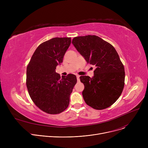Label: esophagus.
<instances>
[{"mask_svg":"<svg viewBox=\"0 0 148 148\" xmlns=\"http://www.w3.org/2000/svg\"><path fill=\"white\" fill-rule=\"evenodd\" d=\"M77 81H78L79 82L80 81V75H77Z\"/></svg>","mask_w":148,"mask_h":148,"instance_id":"obj_1","label":"esophagus"}]
</instances>
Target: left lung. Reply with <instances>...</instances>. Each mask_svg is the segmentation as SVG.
Listing matches in <instances>:
<instances>
[{
	"mask_svg": "<svg viewBox=\"0 0 148 148\" xmlns=\"http://www.w3.org/2000/svg\"><path fill=\"white\" fill-rule=\"evenodd\" d=\"M72 43L88 63L95 66L92 78L80 77L84 101L97 110L111 106L121 95L125 82V69L117 51L96 35L75 37Z\"/></svg>",
	"mask_w": 148,
	"mask_h": 148,
	"instance_id": "left-lung-1",
	"label": "left lung"
}]
</instances>
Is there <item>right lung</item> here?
<instances>
[{
	"instance_id": "right-lung-1",
	"label": "right lung",
	"mask_w": 148,
	"mask_h": 148,
	"mask_svg": "<svg viewBox=\"0 0 148 148\" xmlns=\"http://www.w3.org/2000/svg\"><path fill=\"white\" fill-rule=\"evenodd\" d=\"M71 38H54L39 45L27 67L26 86L35 105L49 114H58L68 107L77 83L74 74L62 76L56 68L63 62Z\"/></svg>"
}]
</instances>
